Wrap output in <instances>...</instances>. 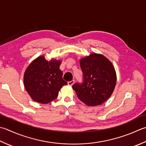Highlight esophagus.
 I'll list each match as a JSON object with an SVG mask.
<instances>
[{
	"label": "esophagus",
	"instance_id": "esophagus-1",
	"mask_svg": "<svg viewBox=\"0 0 146 146\" xmlns=\"http://www.w3.org/2000/svg\"><path fill=\"white\" fill-rule=\"evenodd\" d=\"M74 83H75V81L74 80H72V81H70V82H68V84L70 85V86H71V85H73L74 84Z\"/></svg>",
	"mask_w": 146,
	"mask_h": 146
}]
</instances>
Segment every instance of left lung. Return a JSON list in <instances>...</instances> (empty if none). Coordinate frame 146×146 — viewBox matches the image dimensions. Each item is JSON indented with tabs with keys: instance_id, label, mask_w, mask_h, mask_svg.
Listing matches in <instances>:
<instances>
[{
	"instance_id": "obj_1",
	"label": "left lung",
	"mask_w": 146,
	"mask_h": 146,
	"mask_svg": "<svg viewBox=\"0 0 146 146\" xmlns=\"http://www.w3.org/2000/svg\"><path fill=\"white\" fill-rule=\"evenodd\" d=\"M84 81L73 85L78 99L85 104L100 105L110 98L115 89L116 74L109 59L92 54L80 61Z\"/></svg>"
}]
</instances>
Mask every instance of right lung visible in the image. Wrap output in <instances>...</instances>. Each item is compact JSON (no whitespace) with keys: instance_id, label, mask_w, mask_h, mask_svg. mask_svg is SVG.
Wrapping results in <instances>:
<instances>
[{"instance_id":"obj_1","label":"right lung","mask_w":146,"mask_h":146,"mask_svg":"<svg viewBox=\"0 0 146 146\" xmlns=\"http://www.w3.org/2000/svg\"><path fill=\"white\" fill-rule=\"evenodd\" d=\"M61 61H47L39 56L28 66L24 74L25 89L33 101L47 104L56 99L60 89L67 82L62 79Z\"/></svg>"}]
</instances>
